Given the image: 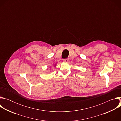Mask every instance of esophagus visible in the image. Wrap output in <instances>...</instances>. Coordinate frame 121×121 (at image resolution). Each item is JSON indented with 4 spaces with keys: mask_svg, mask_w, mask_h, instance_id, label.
<instances>
[{
    "mask_svg": "<svg viewBox=\"0 0 121 121\" xmlns=\"http://www.w3.org/2000/svg\"><path fill=\"white\" fill-rule=\"evenodd\" d=\"M63 61L64 62H67L68 61V58H65V59H63Z\"/></svg>",
    "mask_w": 121,
    "mask_h": 121,
    "instance_id": "1",
    "label": "esophagus"
}]
</instances>
